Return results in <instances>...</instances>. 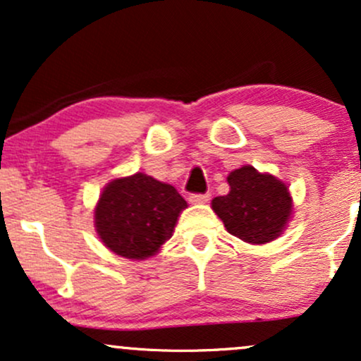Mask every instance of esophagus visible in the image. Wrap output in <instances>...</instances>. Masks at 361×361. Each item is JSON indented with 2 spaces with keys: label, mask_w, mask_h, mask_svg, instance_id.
Returning a JSON list of instances; mask_svg holds the SVG:
<instances>
[{
  "label": "esophagus",
  "mask_w": 361,
  "mask_h": 361,
  "mask_svg": "<svg viewBox=\"0 0 361 361\" xmlns=\"http://www.w3.org/2000/svg\"><path fill=\"white\" fill-rule=\"evenodd\" d=\"M188 200L192 204H207L210 200V195L209 193H192L188 197Z\"/></svg>",
  "instance_id": "34e87169"
}]
</instances>
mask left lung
<instances>
[{"mask_svg":"<svg viewBox=\"0 0 361 361\" xmlns=\"http://www.w3.org/2000/svg\"><path fill=\"white\" fill-rule=\"evenodd\" d=\"M227 183L229 193L212 200L227 233L251 244L270 243L283 233L293 209L283 181L247 164L231 171Z\"/></svg>","mask_w":361,"mask_h":361,"instance_id":"obj_1","label":"left lung"}]
</instances>
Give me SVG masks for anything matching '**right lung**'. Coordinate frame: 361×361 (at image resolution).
Instances as JSON below:
<instances>
[{
    "instance_id": "add662e5",
    "label": "right lung",
    "mask_w": 361,
    "mask_h": 361,
    "mask_svg": "<svg viewBox=\"0 0 361 361\" xmlns=\"http://www.w3.org/2000/svg\"><path fill=\"white\" fill-rule=\"evenodd\" d=\"M185 198L175 186L135 173L115 178L94 207V227L115 255L128 259L154 256L173 235Z\"/></svg>"
}]
</instances>
